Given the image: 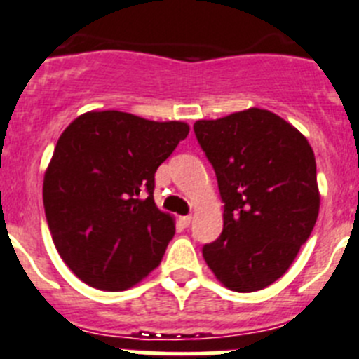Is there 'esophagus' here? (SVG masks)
<instances>
[{"label": "esophagus", "mask_w": 359, "mask_h": 359, "mask_svg": "<svg viewBox=\"0 0 359 359\" xmlns=\"http://www.w3.org/2000/svg\"><path fill=\"white\" fill-rule=\"evenodd\" d=\"M179 222L182 224L184 227H188L189 224H191V215H184V217L179 218Z\"/></svg>", "instance_id": "34e87169"}]
</instances>
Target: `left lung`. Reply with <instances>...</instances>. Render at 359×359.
Wrapping results in <instances>:
<instances>
[{"label":"left lung","instance_id":"8db88e82","mask_svg":"<svg viewBox=\"0 0 359 359\" xmlns=\"http://www.w3.org/2000/svg\"><path fill=\"white\" fill-rule=\"evenodd\" d=\"M193 130L224 202L222 235L202 248L205 264L227 289L260 291L289 269L316 224L313 148L260 108L197 121Z\"/></svg>","mask_w":359,"mask_h":359}]
</instances>
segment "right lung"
<instances>
[{
    "label": "right lung",
    "instance_id": "right-lung-1",
    "mask_svg": "<svg viewBox=\"0 0 359 359\" xmlns=\"http://www.w3.org/2000/svg\"><path fill=\"white\" fill-rule=\"evenodd\" d=\"M188 133L186 123L117 110L79 115L61 133L43 204L55 248L77 278L124 291L161 264L175 222L155 205V171Z\"/></svg>",
    "mask_w": 359,
    "mask_h": 359
}]
</instances>
